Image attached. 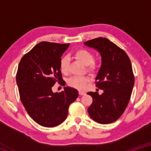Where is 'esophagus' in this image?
I'll return each instance as SVG.
<instances>
[{
  "label": "esophagus",
  "instance_id": "34e87169",
  "mask_svg": "<svg viewBox=\"0 0 151 151\" xmlns=\"http://www.w3.org/2000/svg\"><path fill=\"white\" fill-rule=\"evenodd\" d=\"M78 94H79V95H81V96L85 95V94H86V93H85V92H83V91H79L78 92Z\"/></svg>",
  "mask_w": 151,
  "mask_h": 151
}]
</instances>
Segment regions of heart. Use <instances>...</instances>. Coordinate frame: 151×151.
Masks as SVG:
<instances>
[{"label": "heart", "mask_w": 151, "mask_h": 151, "mask_svg": "<svg viewBox=\"0 0 151 151\" xmlns=\"http://www.w3.org/2000/svg\"><path fill=\"white\" fill-rule=\"evenodd\" d=\"M73 57L76 60L81 61L85 65H86L87 70L90 73H94L97 68V65L94 60V55L91 51L84 48H80L75 50L73 52ZM69 60L66 57L60 58L59 68L61 73L66 74L68 71ZM88 79L85 76H71L67 80V84L70 86L78 90H83L86 86Z\"/></svg>", "instance_id": "obj_1"}]
</instances>
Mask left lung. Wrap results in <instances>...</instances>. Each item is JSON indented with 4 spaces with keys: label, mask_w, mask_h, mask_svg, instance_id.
<instances>
[{
    "label": "left lung",
    "mask_w": 151,
    "mask_h": 151,
    "mask_svg": "<svg viewBox=\"0 0 151 151\" xmlns=\"http://www.w3.org/2000/svg\"><path fill=\"white\" fill-rule=\"evenodd\" d=\"M100 52L102 65L96 77V86L103 90L89 92L93 103L88 107L91 118L100 124L116 121L129 103L134 83L131 60L124 50L106 38L99 37L85 42Z\"/></svg>",
    "instance_id": "obj_1"
}]
</instances>
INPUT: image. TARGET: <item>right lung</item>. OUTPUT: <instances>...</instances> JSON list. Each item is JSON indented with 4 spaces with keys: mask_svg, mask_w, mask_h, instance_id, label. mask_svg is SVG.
Masks as SVG:
<instances>
[{
    "mask_svg": "<svg viewBox=\"0 0 151 151\" xmlns=\"http://www.w3.org/2000/svg\"><path fill=\"white\" fill-rule=\"evenodd\" d=\"M70 44L41 42L20 60L17 84L20 101L29 116L40 125L54 127L65 121L70 104L78 96L76 89L65 87L54 93L56 83L63 85L59 68L61 57Z\"/></svg>",
    "mask_w": 151,
    "mask_h": 151,
    "instance_id": "obj_1",
    "label": "right lung"
}]
</instances>
